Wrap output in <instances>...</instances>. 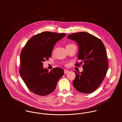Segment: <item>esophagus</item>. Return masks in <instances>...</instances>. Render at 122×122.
I'll return each instance as SVG.
<instances>
[{"label":"esophagus","instance_id":"1","mask_svg":"<svg viewBox=\"0 0 122 122\" xmlns=\"http://www.w3.org/2000/svg\"><path fill=\"white\" fill-rule=\"evenodd\" d=\"M64 73L65 74H67V73H68L69 72V71L68 70H64Z\"/></svg>","mask_w":122,"mask_h":122}]
</instances>
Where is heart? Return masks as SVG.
<instances>
[{
	"label": "heart",
	"instance_id": "heart-1",
	"mask_svg": "<svg viewBox=\"0 0 122 122\" xmlns=\"http://www.w3.org/2000/svg\"><path fill=\"white\" fill-rule=\"evenodd\" d=\"M74 45V44H69V45H67V46H71V45Z\"/></svg>",
	"mask_w": 122,
	"mask_h": 122
}]
</instances>
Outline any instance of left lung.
I'll return each instance as SVG.
<instances>
[{
  "instance_id": "left-lung-1",
  "label": "left lung",
  "mask_w": 122,
  "mask_h": 122,
  "mask_svg": "<svg viewBox=\"0 0 122 122\" xmlns=\"http://www.w3.org/2000/svg\"><path fill=\"white\" fill-rule=\"evenodd\" d=\"M68 38L75 41L79 47L78 59L83 63V71H74L76 77L73 82L75 88L84 93L95 91L102 83L108 69V61L104 45L101 39L87 32L69 35ZM76 66H80L76 63Z\"/></svg>"
}]
</instances>
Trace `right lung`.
Masks as SVG:
<instances>
[{
    "mask_svg": "<svg viewBox=\"0 0 122 122\" xmlns=\"http://www.w3.org/2000/svg\"><path fill=\"white\" fill-rule=\"evenodd\" d=\"M65 33L45 31L32 36L20 55V74L29 90L36 95H47L55 90L64 70L57 67L50 72L43 68V62L51 57L53 46Z\"/></svg>",
    "mask_w": 122,
    "mask_h": 122,
    "instance_id": "add662e5",
    "label": "right lung"
}]
</instances>
